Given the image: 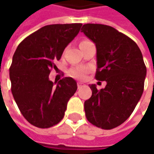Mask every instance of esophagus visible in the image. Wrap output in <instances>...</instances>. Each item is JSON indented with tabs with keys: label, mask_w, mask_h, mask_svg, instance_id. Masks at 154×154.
<instances>
[{
	"label": "esophagus",
	"mask_w": 154,
	"mask_h": 154,
	"mask_svg": "<svg viewBox=\"0 0 154 154\" xmlns=\"http://www.w3.org/2000/svg\"><path fill=\"white\" fill-rule=\"evenodd\" d=\"M83 87H85V84L82 83V82H77V88L78 89H80V88Z\"/></svg>",
	"instance_id": "34e87169"
}]
</instances>
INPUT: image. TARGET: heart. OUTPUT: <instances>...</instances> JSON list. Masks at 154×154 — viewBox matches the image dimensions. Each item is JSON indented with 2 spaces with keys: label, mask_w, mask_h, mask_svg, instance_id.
<instances>
[{
  "label": "heart",
  "mask_w": 154,
  "mask_h": 154,
  "mask_svg": "<svg viewBox=\"0 0 154 154\" xmlns=\"http://www.w3.org/2000/svg\"><path fill=\"white\" fill-rule=\"evenodd\" d=\"M84 41H82V42H84ZM87 72H88V69L87 67H77V68H72L70 71V73L72 77H76V78L83 79L85 76H86V74L87 73Z\"/></svg>",
  "instance_id": "obj_1"
}]
</instances>
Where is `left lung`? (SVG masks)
Instances as JSON below:
<instances>
[{
	"label": "left lung",
	"mask_w": 154,
	"mask_h": 154,
	"mask_svg": "<svg viewBox=\"0 0 154 154\" xmlns=\"http://www.w3.org/2000/svg\"><path fill=\"white\" fill-rule=\"evenodd\" d=\"M82 32L97 47L96 79L106 81L104 89L89 87L91 97L85 101L87 120L103 129L120 125L129 118L141 98L146 66L135 42L111 26L86 24Z\"/></svg>",
	"instance_id": "left-lung-1"
}]
</instances>
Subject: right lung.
I'll return each mask as SVG.
<instances>
[{
  "label": "right lung",
  "mask_w": 154,
  "mask_h": 154,
  "mask_svg": "<svg viewBox=\"0 0 154 154\" xmlns=\"http://www.w3.org/2000/svg\"><path fill=\"white\" fill-rule=\"evenodd\" d=\"M82 25L44 26L22 41L13 55L10 67L12 95L32 125L50 128L63 118L67 101L77 89V82L72 77H63L56 84L49 81L48 76Z\"/></svg>",
  "instance_id": "right-lung-1"
}]
</instances>
